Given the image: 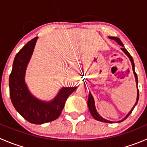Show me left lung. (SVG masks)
<instances>
[{
	"label": "left lung",
	"instance_id": "1",
	"mask_svg": "<svg viewBox=\"0 0 147 147\" xmlns=\"http://www.w3.org/2000/svg\"><path fill=\"white\" fill-rule=\"evenodd\" d=\"M109 39L111 40H113L116 41L117 42L118 44H119V45L121 46V50H122L123 52H124V53H125L126 55H127V57L129 58L130 61H131V66H132V69H133V72H134V78H135V80H136V84H137V101H136L135 104H134V107H133L132 108H131V110L129 111V112L128 114H127V115H126L125 117L124 118V119H122L121 120H119V121H109V120H107L106 119H105V118L102 117V116H100V115H99V113L97 112V109H96V107H95V104H94V98H93L92 95V94L90 93H89V97H88V101H87V105H88V107H89V109H90V113H91V115H92V117H94V119L97 120V121H102V122H107V123H113V122H121V121H123L124 119H127V117H129V115H130V114L131 113V112L133 111V109H134V108L135 107V106L137 105V102H138V100H139V89H138V78H137V74H136L135 72V70H134V60H133L132 57L131 56V55L129 53V52L127 51V50H126V48L124 47V45H123V43L121 42V41L120 40V39L119 38H116V37H109Z\"/></svg>",
	"mask_w": 147,
	"mask_h": 147
}]
</instances>
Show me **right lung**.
Listing matches in <instances>:
<instances>
[{
  "mask_svg": "<svg viewBox=\"0 0 147 147\" xmlns=\"http://www.w3.org/2000/svg\"><path fill=\"white\" fill-rule=\"evenodd\" d=\"M38 38L29 41L16 54L9 77V88L10 100L16 111L29 122L42 124L59 117L67 99L77 87H63L53 100L47 102L39 100L30 92L25 77Z\"/></svg>",
  "mask_w": 147,
  "mask_h": 147,
  "instance_id": "add662e5",
  "label": "right lung"
}]
</instances>
